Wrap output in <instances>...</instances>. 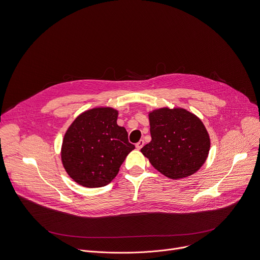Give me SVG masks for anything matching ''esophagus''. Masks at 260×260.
<instances>
[{"label": "esophagus", "mask_w": 260, "mask_h": 260, "mask_svg": "<svg viewBox=\"0 0 260 260\" xmlns=\"http://www.w3.org/2000/svg\"><path fill=\"white\" fill-rule=\"evenodd\" d=\"M143 146H145V141H143V140H139V141L136 143V145H135V147H136L137 150H140Z\"/></svg>", "instance_id": "34e87169"}]
</instances>
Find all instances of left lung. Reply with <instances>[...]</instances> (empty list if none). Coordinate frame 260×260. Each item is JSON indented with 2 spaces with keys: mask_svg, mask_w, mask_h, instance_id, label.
Masks as SVG:
<instances>
[{
  "mask_svg": "<svg viewBox=\"0 0 260 260\" xmlns=\"http://www.w3.org/2000/svg\"><path fill=\"white\" fill-rule=\"evenodd\" d=\"M152 140L141 149L151 164L169 179L196 172L208 158L210 137L196 115L183 108H160L149 114Z\"/></svg>",
  "mask_w": 260,
  "mask_h": 260,
  "instance_id": "left-lung-1",
  "label": "left lung"
}]
</instances>
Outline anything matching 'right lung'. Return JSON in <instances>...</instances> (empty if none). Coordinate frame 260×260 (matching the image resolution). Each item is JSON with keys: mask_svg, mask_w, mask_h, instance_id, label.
<instances>
[{"mask_svg": "<svg viewBox=\"0 0 260 260\" xmlns=\"http://www.w3.org/2000/svg\"><path fill=\"white\" fill-rule=\"evenodd\" d=\"M118 111L99 107L84 111L67 130L62 162L77 184L88 188L108 185L118 175L127 155L135 149L124 127L117 124Z\"/></svg>", "mask_w": 260, "mask_h": 260, "instance_id": "1", "label": "right lung"}]
</instances>
